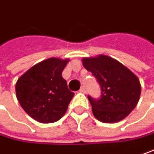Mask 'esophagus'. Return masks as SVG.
I'll use <instances>...</instances> for the list:
<instances>
[{
  "label": "esophagus",
  "mask_w": 154,
  "mask_h": 154,
  "mask_svg": "<svg viewBox=\"0 0 154 154\" xmlns=\"http://www.w3.org/2000/svg\"><path fill=\"white\" fill-rule=\"evenodd\" d=\"M80 92H81V93H86V88L84 86H82L81 89H80Z\"/></svg>",
  "instance_id": "1"
}]
</instances>
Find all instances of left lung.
Listing matches in <instances>:
<instances>
[{"label":"left lung","instance_id":"obj_1","mask_svg":"<svg viewBox=\"0 0 154 154\" xmlns=\"http://www.w3.org/2000/svg\"><path fill=\"white\" fill-rule=\"evenodd\" d=\"M84 67L91 72L100 87V96L88 95L95 118L113 123L126 118L140 100L141 87L134 73L118 60L106 55L82 59Z\"/></svg>","mask_w":154,"mask_h":154}]
</instances>
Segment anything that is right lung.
Segmentation results:
<instances>
[{
  "label": "right lung",
  "mask_w": 154,
  "mask_h": 154,
  "mask_svg": "<svg viewBox=\"0 0 154 154\" xmlns=\"http://www.w3.org/2000/svg\"><path fill=\"white\" fill-rule=\"evenodd\" d=\"M69 60L50 58L36 64L18 79L16 97L24 111L42 123L60 119L73 99L61 73Z\"/></svg>",
  "instance_id": "obj_1"
}]
</instances>
